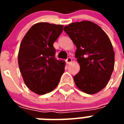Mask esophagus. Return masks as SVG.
<instances>
[{"mask_svg":"<svg viewBox=\"0 0 124 124\" xmlns=\"http://www.w3.org/2000/svg\"><path fill=\"white\" fill-rule=\"evenodd\" d=\"M71 61H72V59L71 58H70V57H68V58L66 60V61L67 64H70V63L71 62Z\"/></svg>","mask_w":124,"mask_h":124,"instance_id":"obj_1","label":"esophagus"}]
</instances>
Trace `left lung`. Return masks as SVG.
<instances>
[{
  "label": "left lung",
  "mask_w": 124,
  "mask_h": 124,
  "mask_svg": "<svg viewBox=\"0 0 124 124\" xmlns=\"http://www.w3.org/2000/svg\"><path fill=\"white\" fill-rule=\"evenodd\" d=\"M76 46V58L80 71L74 76L76 85L93 94L104 88L114 68L113 47L107 34L90 21L70 23L63 28Z\"/></svg>",
  "instance_id": "left-lung-1"
}]
</instances>
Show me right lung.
I'll list each match as a JSON object with an SVG mask.
<instances>
[{
	"label": "right lung",
	"instance_id": "right-lung-1",
	"mask_svg": "<svg viewBox=\"0 0 124 124\" xmlns=\"http://www.w3.org/2000/svg\"><path fill=\"white\" fill-rule=\"evenodd\" d=\"M63 26L41 22L27 31L20 46L18 62L27 87L38 94L52 91L64 71V60L55 58L53 43L63 31Z\"/></svg>",
	"mask_w": 124,
	"mask_h": 124
}]
</instances>
